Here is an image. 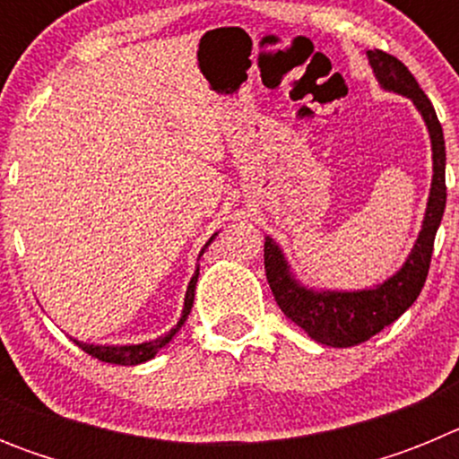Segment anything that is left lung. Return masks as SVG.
Masks as SVG:
<instances>
[{
  "mask_svg": "<svg viewBox=\"0 0 459 459\" xmlns=\"http://www.w3.org/2000/svg\"><path fill=\"white\" fill-rule=\"evenodd\" d=\"M366 55L379 87L411 100L423 117L432 144V184L423 225L411 253L404 264L379 285L350 291L303 285L282 248L271 237H264V269L275 303L287 319L326 347H354L366 342L413 306L428 278L437 230L446 209V144L435 108L403 62L381 50H368Z\"/></svg>",
  "mask_w": 459,
  "mask_h": 459,
  "instance_id": "obj_1",
  "label": "left lung"
}]
</instances>
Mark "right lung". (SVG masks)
<instances>
[{
  "label": "right lung",
  "instance_id": "right-lung-1",
  "mask_svg": "<svg viewBox=\"0 0 459 459\" xmlns=\"http://www.w3.org/2000/svg\"><path fill=\"white\" fill-rule=\"evenodd\" d=\"M216 237L218 232L204 243V248H202L200 255H197V266H195V273L188 282V290H186L184 310H181V317L179 322H177V326H174L169 333L160 335V338L156 340H149V342H140V344H87V342H78V340H73V342L78 344L82 351H87L89 356H93V359L105 360V363H115V366H137V363H147V360H152L158 351L172 342L174 335L179 333L184 322L188 319L190 310H193V301H195V285H197V278H200V259L202 255L206 253V248L211 246V241H213Z\"/></svg>",
  "mask_w": 459,
  "mask_h": 459
}]
</instances>
